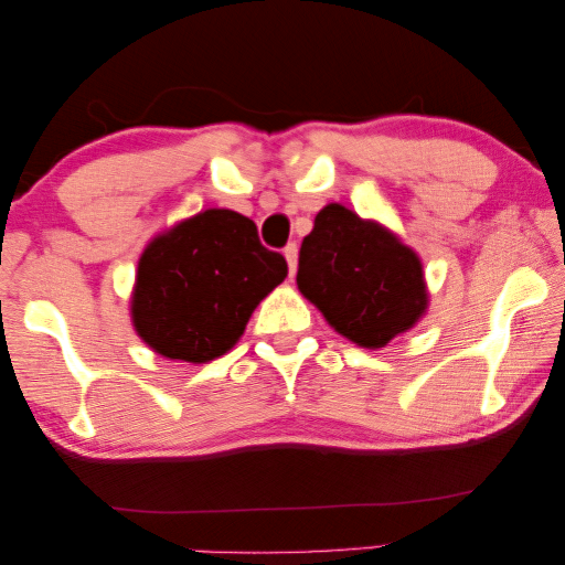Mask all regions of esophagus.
I'll list each match as a JSON object with an SVG mask.
<instances>
[{"label":"esophagus","instance_id":"1","mask_svg":"<svg viewBox=\"0 0 565 565\" xmlns=\"http://www.w3.org/2000/svg\"><path fill=\"white\" fill-rule=\"evenodd\" d=\"M285 253V260H288V270H290V277L295 275V270H298V245L290 243L288 247L282 249Z\"/></svg>","mask_w":565,"mask_h":565}]
</instances>
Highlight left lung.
<instances>
[{
	"mask_svg": "<svg viewBox=\"0 0 565 565\" xmlns=\"http://www.w3.org/2000/svg\"><path fill=\"white\" fill-rule=\"evenodd\" d=\"M298 288L340 335L363 348H385L428 308L418 255L338 202L318 212L302 239Z\"/></svg>",
	"mask_w": 565,
	"mask_h": 565,
	"instance_id": "1",
	"label": "left lung"
}]
</instances>
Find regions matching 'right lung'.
Segmentation results:
<instances>
[{"mask_svg": "<svg viewBox=\"0 0 565 565\" xmlns=\"http://www.w3.org/2000/svg\"><path fill=\"white\" fill-rule=\"evenodd\" d=\"M288 275L255 222L205 210L157 235L137 265L132 322L154 353L207 363L233 348L253 310Z\"/></svg>", "mask_w": 565, "mask_h": 565, "instance_id": "obj_1", "label": "right lung"}]
</instances>
